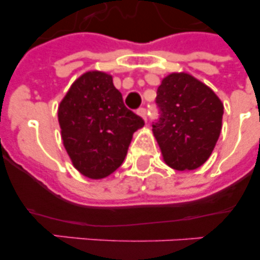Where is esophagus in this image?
Segmentation results:
<instances>
[{
    "mask_svg": "<svg viewBox=\"0 0 260 260\" xmlns=\"http://www.w3.org/2000/svg\"><path fill=\"white\" fill-rule=\"evenodd\" d=\"M137 113L139 114V116H141L143 119H147V110H146V108H139V109L137 110Z\"/></svg>",
    "mask_w": 260,
    "mask_h": 260,
    "instance_id": "1",
    "label": "esophagus"
}]
</instances>
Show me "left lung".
<instances>
[{
	"mask_svg": "<svg viewBox=\"0 0 260 260\" xmlns=\"http://www.w3.org/2000/svg\"><path fill=\"white\" fill-rule=\"evenodd\" d=\"M152 132L164 161L176 171H192L207 161L220 137L224 105L215 92L187 73L161 80Z\"/></svg>",
	"mask_w": 260,
	"mask_h": 260,
	"instance_id": "1",
	"label": "left lung"
}]
</instances>
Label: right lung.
Instances as JSON below:
<instances>
[{"label": "right lung", "instance_id": "right-lung-1", "mask_svg": "<svg viewBox=\"0 0 260 260\" xmlns=\"http://www.w3.org/2000/svg\"><path fill=\"white\" fill-rule=\"evenodd\" d=\"M65 150L77 171L100 180L122 164L133 134L144 121L125 107L112 75L87 71L71 84L58 105Z\"/></svg>", "mask_w": 260, "mask_h": 260}]
</instances>
